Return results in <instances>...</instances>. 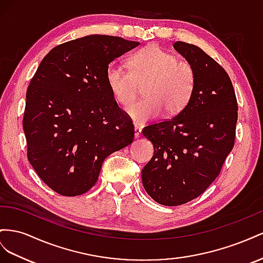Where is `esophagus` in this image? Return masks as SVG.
<instances>
[{
    "label": "esophagus",
    "instance_id": "34e87169",
    "mask_svg": "<svg viewBox=\"0 0 263 263\" xmlns=\"http://www.w3.org/2000/svg\"><path fill=\"white\" fill-rule=\"evenodd\" d=\"M141 133H142V130L139 126L136 125V127H134V137H136V139H139L141 137Z\"/></svg>",
    "mask_w": 263,
    "mask_h": 263
}]
</instances>
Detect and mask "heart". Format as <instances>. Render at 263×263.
I'll use <instances>...</instances> for the list:
<instances>
[{
  "mask_svg": "<svg viewBox=\"0 0 263 263\" xmlns=\"http://www.w3.org/2000/svg\"><path fill=\"white\" fill-rule=\"evenodd\" d=\"M129 69L111 62L106 69V80L112 96L122 107H127L144 85V98L129 108L127 112L139 124L156 118L164 111L174 116L186 108L195 92L197 74L187 61L163 49L148 45L137 50L127 59Z\"/></svg>",
  "mask_w": 263,
  "mask_h": 263,
  "instance_id": "obj_1",
  "label": "heart"
}]
</instances>
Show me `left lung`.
Here are the masks:
<instances>
[{
  "label": "left lung",
  "instance_id": "8db88e82",
  "mask_svg": "<svg viewBox=\"0 0 263 263\" xmlns=\"http://www.w3.org/2000/svg\"><path fill=\"white\" fill-rule=\"evenodd\" d=\"M174 48L197 74L190 103L172 119L143 127L154 155L142 170L146 193L164 206L186 204L219 175L235 145L238 103L222 67L196 45L175 42Z\"/></svg>",
  "mask_w": 263,
  "mask_h": 263
}]
</instances>
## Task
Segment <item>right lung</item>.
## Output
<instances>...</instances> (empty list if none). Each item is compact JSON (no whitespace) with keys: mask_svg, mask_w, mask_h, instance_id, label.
Instances as JSON below:
<instances>
[{"mask_svg":"<svg viewBox=\"0 0 263 263\" xmlns=\"http://www.w3.org/2000/svg\"><path fill=\"white\" fill-rule=\"evenodd\" d=\"M139 44L108 35L66 42L44 57L29 82L23 117L27 159L57 194L87 193L103 161L132 143V119L112 96L106 69Z\"/></svg>","mask_w":263,"mask_h":263,"instance_id":"obj_1","label":"right lung"}]
</instances>
